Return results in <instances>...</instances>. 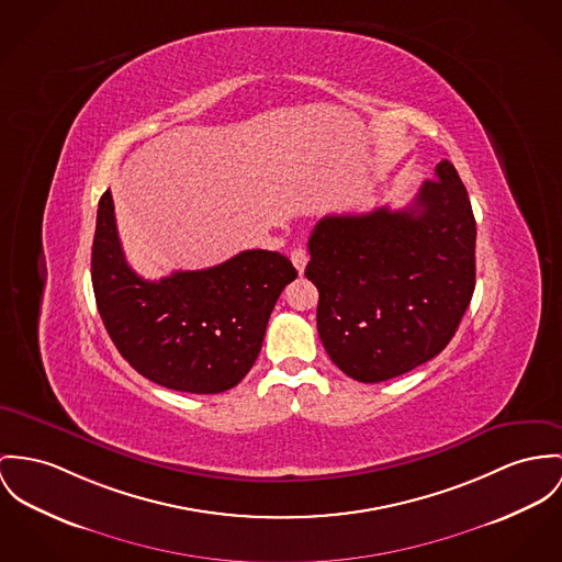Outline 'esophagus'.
Wrapping results in <instances>:
<instances>
[{
    "mask_svg": "<svg viewBox=\"0 0 562 562\" xmlns=\"http://www.w3.org/2000/svg\"><path fill=\"white\" fill-rule=\"evenodd\" d=\"M291 260H293L295 269H297V271H300V276H302L303 269H305V265H307V260H310V255H307V250H305V248L297 246V248L291 252Z\"/></svg>",
    "mask_w": 562,
    "mask_h": 562,
    "instance_id": "1",
    "label": "esophagus"
}]
</instances>
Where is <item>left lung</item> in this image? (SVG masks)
<instances>
[{
  "mask_svg": "<svg viewBox=\"0 0 562 562\" xmlns=\"http://www.w3.org/2000/svg\"><path fill=\"white\" fill-rule=\"evenodd\" d=\"M475 239L469 192L449 160L404 210L314 226L305 278L318 289L321 342L346 376L381 383L449 345L475 291Z\"/></svg>",
  "mask_w": 562,
  "mask_h": 562,
  "instance_id": "obj_1",
  "label": "left lung"
}]
</instances>
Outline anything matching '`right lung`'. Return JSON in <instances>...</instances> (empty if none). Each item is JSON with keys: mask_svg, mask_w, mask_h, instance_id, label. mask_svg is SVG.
I'll return each instance as SVG.
<instances>
[{"mask_svg": "<svg viewBox=\"0 0 562 562\" xmlns=\"http://www.w3.org/2000/svg\"><path fill=\"white\" fill-rule=\"evenodd\" d=\"M295 278L284 255L244 250L210 269L143 280L124 257L111 190L98 203V312L122 357L156 385L188 393L235 387L255 366L271 310Z\"/></svg>", "mask_w": 562, "mask_h": 562, "instance_id": "obj_1", "label": "right lung"}]
</instances>
